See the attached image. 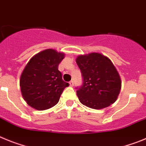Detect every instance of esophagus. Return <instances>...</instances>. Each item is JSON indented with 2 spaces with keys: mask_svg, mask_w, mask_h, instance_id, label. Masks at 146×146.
I'll use <instances>...</instances> for the list:
<instances>
[{
  "mask_svg": "<svg viewBox=\"0 0 146 146\" xmlns=\"http://www.w3.org/2000/svg\"><path fill=\"white\" fill-rule=\"evenodd\" d=\"M69 84H70V86H74V81H70V82H69Z\"/></svg>",
  "mask_w": 146,
  "mask_h": 146,
  "instance_id": "esophagus-1",
  "label": "esophagus"
}]
</instances>
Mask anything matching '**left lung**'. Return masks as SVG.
Returning <instances> with one entry per match:
<instances>
[{
  "mask_svg": "<svg viewBox=\"0 0 146 146\" xmlns=\"http://www.w3.org/2000/svg\"><path fill=\"white\" fill-rule=\"evenodd\" d=\"M83 76V86L76 92L78 100L90 108H105L116 101L121 80L108 57L99 52L78 55L76 60Z\"/></svg>",
  "mask_w": 146,
  "mask_h": 146,
  "instance_id": "8db88e82",
  "label": "left lung"
}]
</instances>
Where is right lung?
Listing matches in <instances>:
<instances>
[{
	"label": "right lung",
	"instance_id": "1",
	"mask_svg": "<svg viewBox=\"0 0 146 146\" xmlns=\"http://www.w3.org/2000/svg\"><path fill=\"white\" fill-rule=\"evenodd\" d=\"M65 53L47 48L29 60L19 79L22 98L38 111L47 110L59 102L64 89L69 86L62 78L59 64Z\"/></svg>",
	"mask_w": 146,
	"mask_h": 146
}]
</instances>
